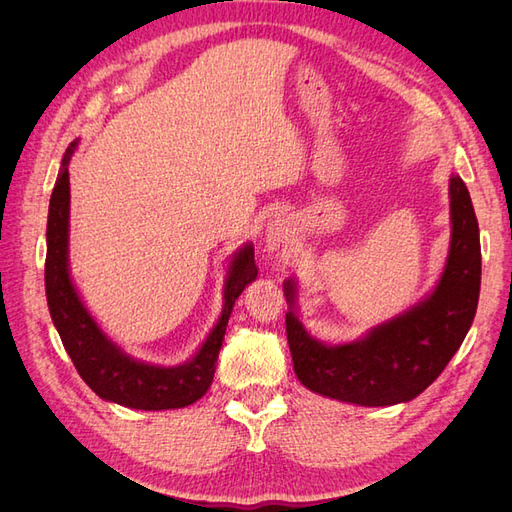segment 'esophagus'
I'll return each mask as SVG.
<instances>
[{"mask_svg": "<svg viewBox=\"0 0 512 512\" xmlns=\"http://www.w3.org/2000/svg\"><path fill=\"white\" fill-rule=\"evenodd\" d=\"M292 237V226L284 218H275L265 228V243L269 252H277L290 241Z\"/></svg>", "mask_w": 512, "mask_h": 512, "instance_id": "1", "label": "esophagus"}]
</instances>
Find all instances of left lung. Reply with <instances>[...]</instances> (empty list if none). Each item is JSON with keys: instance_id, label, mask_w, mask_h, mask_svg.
Instances as JSON below:
<instances>
[{"instance_id": "8db88e82", "label": "left lung", "mask_w": 512, "mask_h": 512, "mask_svg": "<svg viewBox=\"0 0 512 512\" xmlns=\"http://www.w3.org/2000/svg\"><path fill=\"white\" fill-rule=\"evenodd\" d=\"M451 243L438 284L404 314L346 344L307 333L297 282L288 277L286 333L294 374L312 393L356 406H395L421 395L466 339L480 292V239L472 198L459 175L448 179Z\"/></svg>"}]
</instances>
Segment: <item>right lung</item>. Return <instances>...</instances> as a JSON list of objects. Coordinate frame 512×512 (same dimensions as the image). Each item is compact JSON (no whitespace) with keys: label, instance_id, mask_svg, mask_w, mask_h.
Returning <instances> with one entry per match:
<instances>
[{"label":"right lung","instance_id":"obj_1","mask_svg":"<svg viewBox=\"0 0 512 512\" xmlns=\"http://www.w3.org/2000/svg\"><path fill=\"white\" fill-rule=\"evenodd\" d=\"M79 141H72L61 158V168L49 203L46 222V303L66 352L85 384L104 401L134 410H175L194 404L213 382L232 305L247 284L258 277L254 245L245 243L232 254L224 282V307L205 342L181 365L164 367L138 361L123 352L89 314L70 275V173L68 164Z\"/></svg>","mask_w":512,"mask_h":512}]
</instances>
